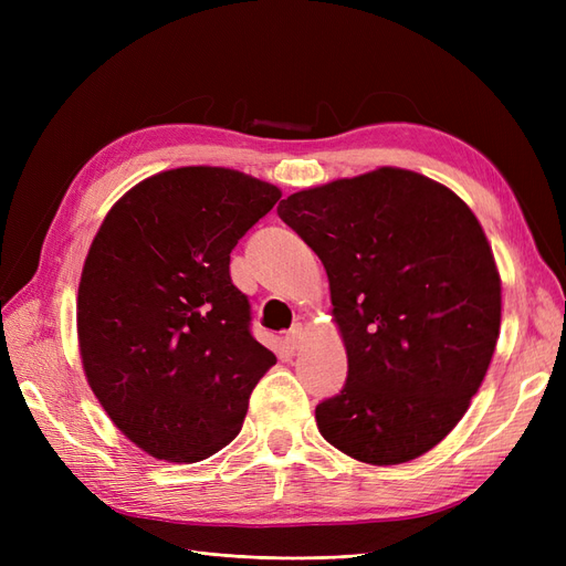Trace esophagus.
Masks as SVG:
<instances>
[{
	"instance_id": "esophagus-1",
	"label": "esophagus",
	"mask_w": 566,
	"mask_h": 566,
	"mask_svg": "<svg viewBox=\"0 0 566 566\" xmlns=\"http://www.w3.org/2000/svg\"><path fill=\"white\" fill-rule=\"evenodd\" d=\"M302 339H304V325H302V323H295L293 328H290L287 335H285L287 347H290V349H297V347L302 345Z\"/></svg>"
}]
</instances>
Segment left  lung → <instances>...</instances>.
<instances>
[{"instance_id":"1","label":"left lung","mask_w":566,"mask_h":566,"mask_svg":"<svg viewBox=\"0 0 566 566\" xmlns=\"http://www.w3.org/2000/svg\"><path fill=\"white\" fill-rule=\"evenodd\" d=\"M279 217L331 281L347 382L316 406L335 449L399 465L447 437L489 370L501 276L472 210L399 167L287 196Z\"/></svg>"}]
</instances>
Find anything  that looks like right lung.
Segmentation results:
<instances>
[{
  "mask_svg": "<svg viewBox=\"0 0 566 566\" xmlns=\"http://www.w3.org/2000/svg\"><path fill=\"white\" fill-rule=\"evenodd\" d=\"M279 198L235 169H167L119 198L94 235L77 293L82 368L113 424L153 458L224 449L276 364L250 333L229 262Z\"/></svg>",
  "mask_w": 566,
  "mask_h": 566,
  "instance_id": "add662e5",
  "label": "right lung"
}]
</instances>
